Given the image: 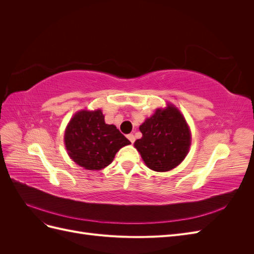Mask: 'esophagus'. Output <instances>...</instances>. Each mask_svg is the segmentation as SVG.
Masks as SVG:
<instances>
[{
	"instance_id": "1",
	"label": "esophagus",
	"mask_w": 254,
	"mask_h": 254,
	"mask_svg": "<svg viewBox=\"0 0 254 254\" xmlns=\"http://www.w3.org/2000/svg\"><path fill=\"white\" fill-rule=\"evenodd\" d=\"M127 137H128V140H129L130 142H131L132 144L134 143V141H135V136H134L133 134H128V135H127Z\"/></svg>"
}]
</instances>
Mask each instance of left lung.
<instances>
[{"mask_svg": "<svg viewBox=\"0 0 254 254\" xmlns=\"http://www.w3.org/2000/svg\"><path fill=\"white\" fill-rule=\"evenodd\" d=\"M143 136L134 147L150 170L167 172L179 165L188 155L190 132L179 110L170 105L158 109L140 126Z\"/></svg>", "mask_w": 254, "mask_h": 254, "instance_id": "8db88e82", "label": "left lung"}]
</instances>
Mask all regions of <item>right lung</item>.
Instances as JSON below:
<instances>
[{"mask_svg":"<svg viewBox=\"0 0 254 254\" xmlns=\"http://www.w3.org/2000/svg\"><path fill=\"white\" fill-rule=\"evenodd\" d=\"M64 143L74 162L86 170L98 171L108 166L115 153L130 141L114 125L106 124L101 110H83L68 123Z\"/></svg>","mask_w":254,"mask_h":254,"instance_id":"1","label":"right lung"}]
</instances>
